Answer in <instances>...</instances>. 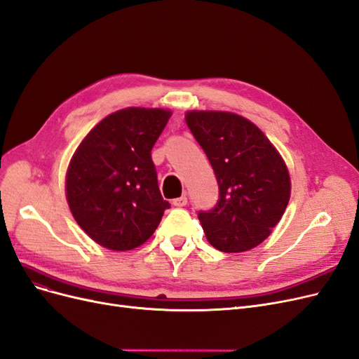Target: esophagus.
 <instances>
[{"instance_id": "esophagus-1", "label": "esophagus", "mask_w": 359, "mask_h": 359, "mask_svg": "<svg viewBox=\"0 0 359 359\" xmlns=\"http://www.w3.org/2000/svg\"><path fill=\"white\" fill-rule=\"evenodd\" d=\"M174 206H178V208H182V206H185L187 205V197L185 196H181V197H177V199H174Z\"/></svg>"}]
</instances>
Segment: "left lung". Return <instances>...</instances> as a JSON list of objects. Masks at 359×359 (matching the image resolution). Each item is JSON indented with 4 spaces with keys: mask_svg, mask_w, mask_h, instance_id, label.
Masks as SVG:
<instances>
[{
    "mask_svg": "<svg viewBox=\"0 0 359 359\" xmlns=\"http://www.w3.org/2000/svg\"><path fill=\"white\" fill-rule=\"evenodd\" d=\"M187 126L217 177L219 199L197 217L222 252L255 248L285 212L291 182L282 157L254 123L222 111H190Z\"/></svg>",
    "mask_w": 359,
    "mask_h": 359,
    "instance_id": "left-lung-1",
    "label": "left lung"
}]
</instances>
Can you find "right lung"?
I'll use <instances>...</instances> for the list:
<instances>
[{
  "mask_svg": "<svg viewBox=\"0 0 359 359\" xmlns=\"http://www.w3.org/2000/svg\"><path fill=\"white\" fill-rule=\"evenodd\" d=\"M170 111L126 108L88 133L67 174V197L79 226L105 248L129 251L157 229L170 203L158 190L153 145Z\"/></svg>",
  "mask_w": 359,
  "mask_h": 359,
  "instance_id": "right-lung-1",
  "label": "right lung"
}]
</instances>
